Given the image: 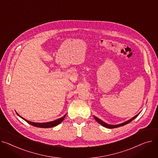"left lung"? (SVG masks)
Instances as JSON below:
<instances>
[{
    "label": "left lung",
    "instance_id": "left-lung-1",
    "mask_svg": "<svg viewBox=\"0 0 158 158\" xmlns=\"http://www.w3.org/2000/svg\"><path fill=\"white\" fill-rule=\"evenodd\" d=\"M139 114H140V113H139V114H137V115H135V117H133V118H130L129 120H127V121H126V122H124V123H121V124H116V125H111V124H107V123H105L104 121H103V120H101V119H99V118H98L97 117H96V116H94V119L96 120V121H97L99 124H100L101 125H102V126H104V127H107V128L112 129V128H116V127H118L123 126H124V125H126V124H127L129 123L130 122H131L133 120H134L136 117H138V115Z\"/></svg>",
    "mask_w": 158,
    "mask_h": 158
}]
</instances>
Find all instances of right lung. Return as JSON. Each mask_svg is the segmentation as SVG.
Instances as JSON below:
<instances>
[{"label": "right lung", "mask_w": 158, "mask_h": 158, "mask_svg": "<svg viewBox=\"0 0 158 158\" xmlns=\"http://www.w3.org/2000/svg\"><path fill=\"white\" fill-rule=\"evenodd\" d=\"M16 114L19 116L20 117H21L22 119H23L27 123H28L29 124H31L32 126H35V127H42V128H49V127H53L57 126L58 124H59L60 123H61V122L63 121V120L64 119L65 117H66V114L64 115L62 117H60V118H58L57 120H55L53 121H51V122H48V123H34V122H31L29 121V120H28L24 118H23L22 117H21L19 114H18L17 112H16Z\"/></svg>", "instance_id": "obj_1"}]
</instances>
